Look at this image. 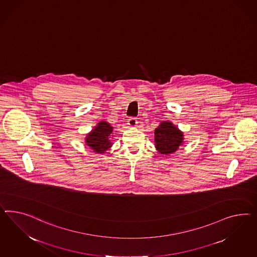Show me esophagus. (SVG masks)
<instances>
[{"label": "esophagus", "mask_w": 257, "mask_h": 257, "mask_svg": "<svg viewBox=\"0 0 257 257\" xmlns=\"http://www.w3.org/2000/svg\"><path fill=\"white\" fill-rule=\"evenodd\" d=\"M128 124L131 127H136L138 124V120L136 118H130L128 119Z\"/></svg>", "instance_id": "obj_1"}]
</instances>
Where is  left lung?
<instances>
[{"label":"left lung","instance_id":"obj_1","mask_svg":"<svg viewBox=\"0 0 257 257\" xmlns=\"http://www.w3.org/2000/svg\"><path fill=\"white\" fill-rule=\"evenodd\" d=\"M183 144V132L171 121L163 120L154 131V146L163 155L176 153Z\"/></svg>","mask_w":257,"mask_h":257}]
</instances>
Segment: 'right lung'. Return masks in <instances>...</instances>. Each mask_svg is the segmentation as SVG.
Returning <instances> with one entry per match:
<instances>
[{
  "label": "right lung",
  "instance_id": "1",
  "mask_svg": "<svg viewBox=\"0 0 257 257\" xmlns=\"http://www.w3.org/2000/svg\"><path fill=\"white\" fill-rule=\"evenodd\" d=\"M113 130L114 127L107 121H99L96 126L87 134L85 138L86 145L90 147L93 153L99 154L105 153L113 145Z\"/></svg>",
  "mask_w": 257,
  "mask_h": 257
}]
</instances>
